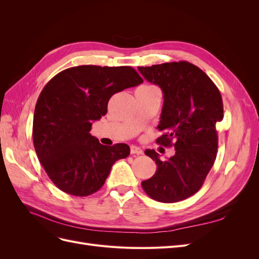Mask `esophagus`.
I'll use <instances>...</instances> for the list:
<instances>
[{"mask_svg": "<svg viewBox=\"0 0 259 259\" xmlns=\"http://www.w3.org/2000/svg\"><path fill=\"white\" fill-rule=\"evenodd\" d=\"M131 153L132 154H143V150L139 147L132 146L131 147Z\"/></svg>", "mask_w": 259, "mask_h": 259, "instance_id": "34e87169", "label": "esophagus"}]
</instances>
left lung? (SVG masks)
I'll return each instance as SVG.
<instances>
[{"label": "left lung", "mask_w": 259, "mask_h": 259, "mask_svg": "<svg viewBox=\"0 0 259 259\" xmlns=\"http://www.w3.org/2000/svg\"><path fill=\"white\" fill-rule=\"evenodd\" d=\"M145 79L159 85L163 108L156 144L175 148L161 161L154 150L145 153L155 161V174L142 183L151 199L174 203L200 190L216 159V123L224 117L221 92L202 70L188 61L138 67Z\"/></svg>", "instance_id": "8db88e82"}]
</instances>
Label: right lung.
Wrapping results in <instances>:
<instances>
[{
  "label": "right lung",
  "instance_id": "right-lung-1",
  "mask_svg": "<svg viewBox=\"0 0 259 259\" xmlns=\"http://www.w3.org/2000/svg\"><path fill=\"white\" fill-rule=\"evenodd\" d=\"M142 83L132 67L86 65L64 70L44 86L34 109L33 145L61 191L76 197L95 193L114 162L128 156L126 144L104 146L90 131L107 113L112 95Z\"/></svg>",
  "mask_w": 259,
  "mask_h": 259
}]
</instances>
